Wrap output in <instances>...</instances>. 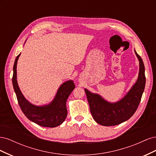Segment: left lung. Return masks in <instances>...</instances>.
Segmentation results:
<instances>
[{
  "mask_svg": "<svg viewBox=\"0 0 156 156\" xmlns=\"http://www.w3.org/2000/svg\"><path fill=\"white\" fill-rule=\"evenodd\" d=\"M135 53L139 60V73L137 81L120 101L115 103L106 101L98 94L84 89L93 119L98 124L105 126L120 124L133 115L137 109L144 92L146 77L144 65L140 56Z\"/></svg>",
  "mask_w": 156,
  "mask_h": 156,
  "instance_id": "obj_1",
  "label": "left lung"
}]
</instances>
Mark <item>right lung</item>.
Returning <instances> with one entry per match:
<instances>
[{
  "label": "right lung",
  "instance_id": "1",
  "mask_svg": "<svg viewBox=\"0 0 156 156\" xmlns=\"http://www.w3.org/2000/svg\"><path fill=\"white\" fill-rule=\"evenodd\" d=\"M20 55L21 53L17 56L13 64L12 83L21 111L28 119L39 126L55 127L60 125L67 116L66 103L69 94L75 88L73 82L68 81L63 83L59 88L54 100L49 105L42 107L32 105L23 96L17 82V63Z\"/></svg>",
  "mask_w": 156,
  "mask_h": 156
}]
</instances>
